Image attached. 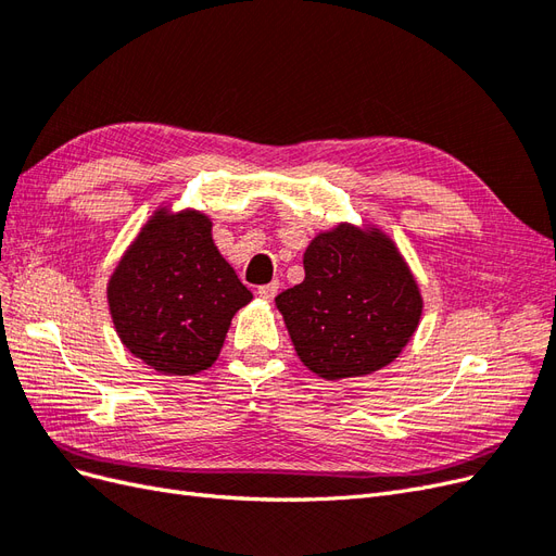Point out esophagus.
Returning a JSON list of instances; mask_svg holds the SVG:
<instances>
[{
	"label": "esophagus",
	"mask_w": 556,
	"mask_h": 556,
	"mask_svg": "<svg viewBox=\"0 0 556 556\" xmlns=\"http://www.w3.org/2000/svg\"><path fill=\"white\" fill-rule=\"evenodd\" d=\"M278 288H280L278 280H274V282H266V285H262V288L257 290V294H260L262 299H268V301H271V299L278 294Z\"/></svg>",
	"instance_id": "esophagus-1"
}]
</instances>
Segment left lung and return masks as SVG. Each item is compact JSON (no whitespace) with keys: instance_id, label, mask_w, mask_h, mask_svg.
<instances>
[{"instance_id":"8db88e82","label":"left lung","mask_w":556,"mask_h":556,"mask_svg":"<svg viewBox=\"0 0 556 556\" xmlns=\"http://www.w3.org/2000/svg\"><path fill=\"white\" fill-rule=\"evenodd\" d=\"M306 278L276 296L299 359L327 380L374 374L410 341L422 296L392 241L341 225L308 245Z\"/></svg>"}]
</instances>
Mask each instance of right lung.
<instances>
[{"instance_id":"right-lung-1","label":"right lung","mask_w":556,"mask_h":556,"mask_svg":"<svg viewBox=\"0 0 556 556\" xmlns=\"http://www.w3.org/2000/svg\"><path fill=\"white\" fill-rule=\"evenodd\" d=\"M252 299L211 239L206 215L157 213L109 282V306L134 357L169 376L208 368L231 317Z\"/></svg>"}]
</instances>
